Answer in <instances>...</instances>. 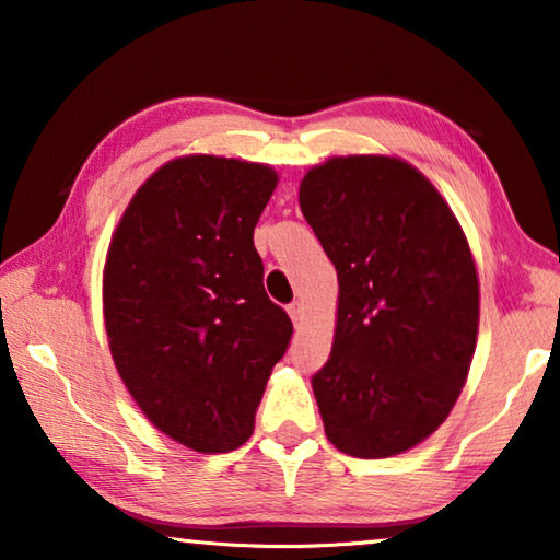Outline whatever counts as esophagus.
<instances>
[{
    "instance_id": "obj_1",
    "label": "esophagus",
    "mask_w": 560,
    "mask_h": 560,
    "mask_svg": "<svg viewBox=\"0 0 560 560\" xmlns=\"http://www.w3.org/2000/svg\"><path fill=\"white\" fill-rule=\"evenodd\" d=\"M287 311H289V316L293 320V326H299L301 318H303V303L301 301H291L289 306H287Z\"/></svg>"
}]
</instances>
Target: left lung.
I'll return each mask as SVG.
<instances>
[{"instance_id": "1", "label": "left lung", "mask_w": 560, "mask_h": 560, "mask_svg": "<svg viewBox=\"0 0 560 560\" xmlns=\"http://www.w3.org/2000/svg\"><path fill=\"white\" fill-rule=\"evenodd\" d=\"M299 205L338 271L334 348L311 377L326 438L360 459L412 450L447 420L477 348L467 236L400 158H330Z\"/></svg>"}]
</instances>
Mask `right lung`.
I'll return each instance as SVG.
<instances>
[{
    "label": "right lung",
    "mask_w": 560,
    "mask_h": 560,
    "mask_svg": "<svg viewBox=\"0 0 560 560\" xmlns=\"http://www.w3.org/2000/svg\"><path fill=\"white\" fill-rule=\"evenodd\" d=\"M277 183L269 165L246 160H170L132 195L108 246L113 363L148 420L195 452H230L252 438L293 334L264 291L254 249Z\"/></svg>",
    "instance_id": "add662e5"
}]
</instances>
